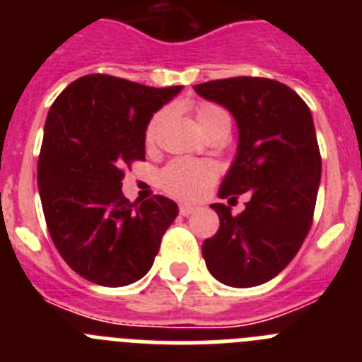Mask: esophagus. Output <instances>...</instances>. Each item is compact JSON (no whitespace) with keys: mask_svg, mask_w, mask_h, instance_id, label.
<instances>
[{"mask_svg":"<svg viewBox=\"0 0 362 362\" xmlns=\"http://www.w3.org/2000/svg\"><path fill=\"white\" fill-rule=\"evenodd\" d=\"M196 212V206H192V204H181V206H179V214H181V216H190V214H194Z\"/></svg>","mask_w":362,"mask_h":362,"instance_id":"obj_1","label":"esophagus"}]
</instances>
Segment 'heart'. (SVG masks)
Wrapping results in <instances>:
<instances>
[{"instance_id": "heart-1", "label": "heart", "mask_w": 362, "mask_h": 362, "mask_svg": "<svg viewBox=\"0 0 362 362\" xmlns=\"http://www.w3.org/2000/svg\"><path fill=\"white\" fill-rule=\"evenodd\" d=\"M194 112H196V119L204 134L212 132L214 129L223 127V124L230 127L228 112L219 105L199 103L194 108ZM161 121V112L150 117L145 129L146 146L156 141V134H158ZM159 181L170 196L181 201H197L206 196V192L216 181V168L210 163L197 161V159H174L163 168L159 174Z\"/></svg>"}]
</instances>
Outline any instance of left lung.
<instances>
[{"mask_svg":"<svg viewBox=\"0 0 362 362\" xmlns=\"http://www.w3.org/2000/svg\"><path fill=\"white\" fill-rule=\"evenodd\" d=\"M194 90L228 108L239 129L238 156L219 197L252 196L238 216L212 204L221 225L203 243V257L223 284L257 286L286 268L312 226L321 181L312 112L290 86L268 78L216 79Z\"/></svg>","mask_w":362,"mask_h":362,"instance_id":"obj_1","label":"left lung"}]
</instances>
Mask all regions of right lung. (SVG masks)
I'll use <instances>...</instances> for the list:
<instances>
[{"label":"right lung","instance_id":"add662e5","mask_svg":"<svg viewBox=\"0 0 362 362\" xmlns=\"http://www.w3.org/2000/svg\"><path fill=\"white\" fill-rule=\"evenodd\" d=\"M181 88L88 74L50 107L37 161L41 206L57 252L90 283L116 288L141 279L177 216L165 196L130 203L121 181L127 166L145 159L153 112Z\"/></svg>","mask_w":362,"mask_h":362}]
</instances>
